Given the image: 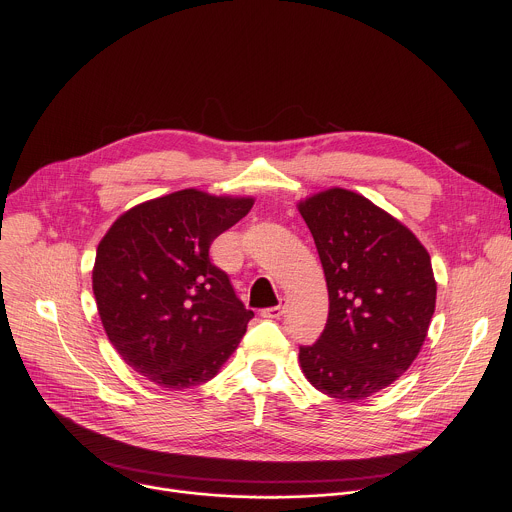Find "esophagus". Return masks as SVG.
I'll use <instances>...</instances> for the list:
<instances>
[{"label":"esophagus","mask_w":512,"mask_h":512,"mask_svg":"<svg viewBox=\"0 0 512 512\" xmlns=\"http://www.w3.org/2000/svg\"><path fill=\"white\" fill-rule=\"evenodd\" d=\"M283 312H285V306H283V304H277V306H273V308H265L261 314H263L265 318H279V316H283Z\"/></svg>","instance_id":"1"}]
</instances>
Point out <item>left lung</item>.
Returning <instances> with one entry per match:
<instances>
[{
	"label": "left lung",
	"instance_id": "8db88e82",
	"mask_svg": "<svg viewBox=\"0 0 512 512\" xmlns=\"http://www.w3.org/2000/svg\"><path fill=\"white\" fill-rule=\"evenodd\" d=\"M328 285V320L300 346L306 379L358 401L397 381L419 354L435 310L431 259L397 218L332 188L300 204Z\"/></svg>",
	"mask_w": 512,
	"mask_h": 512
}]
</instances>
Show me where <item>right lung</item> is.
Returning a JSON list of instances; mask_svg holds the SVG:
<instances>
[{
  "label": "right lung",
  "instance_id": "1",
  "mask_svg": "<svg viewBox=\"0 0 512 512\" xmlns=\"http://www.w3.org/2000/svg\"><path fill=\"white\" fill-rule=\"evenodd\" d=\"M253 198L180 190L119 216L97 249L93 291L103 328L133 371L164 389L210 381L253 312L210 261L212 241Z\"/></svg>",
  "mask_w": 512,
  "mask_h": 512
}]
</instances>
